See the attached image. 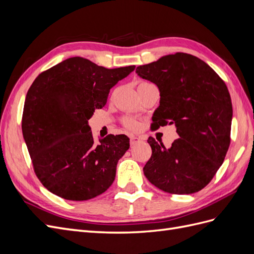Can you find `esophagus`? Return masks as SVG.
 Returning <instances> with one entry per match:
<instances>
[{
    "label": "esophagus",
    "instance_id": "1",
    "mask_svg": "<svg viewBox=\"0 0 254 254\" xmlns=\"http://www.w3.org/2000/svg\"><path fill=\"white\" fill-rule=\"evenodd\" d=\"M141 141H142V137H140V136H136V135L130 136V145H131V146L136 145L137 143H140Z\"/></svg>",
    "mask_w": 254,
    "mask_h": 254
}]
</instances>
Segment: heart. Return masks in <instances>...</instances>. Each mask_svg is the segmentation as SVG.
Instances as JSON below:
<instances>
[{
  "label": "heart",
  "instance_id": "heart-1",
  "mask_svg": "<svg viewBox=\"0 0 254 254\" xmlns=\"http://www.w3.org/2000/svg\"><path fill=\"white\" fill-rule=\"evenodd\" d=\"M142 82H145V81H142ZM141 83V82H140ZM124 125L129 128V129H132V130H136L137 128H139V123L135 122L134 120H131V119H126L124 121Z\"/></svg>",
  "mask_w": 254,
  "mask_h": 254
}]
</instances>
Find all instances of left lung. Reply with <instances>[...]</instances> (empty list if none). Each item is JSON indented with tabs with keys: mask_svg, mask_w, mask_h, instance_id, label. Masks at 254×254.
<instances>
[{
	"mask_svg": "<svg viewBox=\"0 0 254 254\" xmlns=\"http://www.w3.org/2000/svg\"><path fill=\"white\" fill-rule=\"evenodd\" d=\"M135 73L160 90L153 129L175 124L180 136L170 148L148 137L152 153L144 175L166 193L199 191L217 173L231 141L233 110L225 81L204 61L187 53L163 56L137 66Z\"/></svg>",
	"mask_w": 254,
	"mask_h": 254,
	"instance_id": "8db88e82",
	"label": "left lung"
}]
</instances>
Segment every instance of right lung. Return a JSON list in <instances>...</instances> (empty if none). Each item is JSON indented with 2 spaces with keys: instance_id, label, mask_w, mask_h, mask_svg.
I'll return each instance as SVG.
<instances>
[{
  "instance_id": "right-lung-1",
  "label": "right lung",
  "mask_w": 254,
  "mask_h": 254,
  "mask_svg": "<svg viewBox=\"0 0 254 254\" xmlns=\"http://www.w3.org/2000/svg\"><path fill=\"white\" fill-rule=\"evenodd\" d=\"M134 67L106 68L72 57L37 76L26 94L22 132L34 172L51 193L82 201L111 187L129 139L108 134L95 143L88 121Z\"/></svg>"
}]
</instances>
